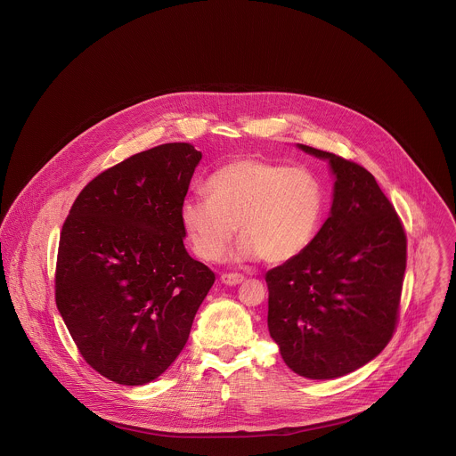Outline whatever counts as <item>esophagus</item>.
Segmentation results:
<instances>
[{"instance_id": "esophagus-1", "label": "esophagus", "mask_w": 456, "mask_h": 456, "mask_svg": "<svg viewBox=\"0 0 456 456\" xmlns=\"http://www.w3.org/2000/svg\"><path fill=\"white\" fill-rule=\"evenodd\" d=\"M220 280L225 285H238V283H241L245 280V276L238 273H224L220 276Z\"/></svg>"}]
</instances>
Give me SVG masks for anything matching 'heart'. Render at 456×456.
<instances>
[{"instance_id":"obj_1","label":"heart","mask_w":456,"mask_h":456,"mask_svg":"<svg viewBox=\"0 0 456 456\" xmlns=\"http://www.w3.org/2000/svg\"><path fill=\"white\" fill-rule=\"evenodd\" d=\"M207 195H190L180 206L186 241L202 261L222 257L236 234L238 261L283 265L315 240L326 211V190L306 167H287L261 159H238L218 167Z\"/></svg>"}]
</instances>
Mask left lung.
Segmentation results:
<instances>
[{
    "mask_svg": "<svg viewBox=\"0 0 456 456\" xmlns=\"http://www.w3.org/2000/svg\"><path fill=\"white\" fill-rule=\"evenodd\" d=\"M297 148L328 160L333 200L312 245L266 273L268 330L294 373L326 380L362 368L391 340L407 240L395 208L364 167Z\"/></svg>",
    "mask_w": 456,
    "mask_h": 456,
    "instance_id": "left-lung-1",
    "label": "left lung"
}]
</instances>
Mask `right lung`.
Wrapping results in <instances>:
<instances>
[{
    "instance_id": "add662e5",
    "label": "right lung",
    "mask_w": 456,
    "mask_h": 456,
    "mask_svg": "<svg viewBox=\"0 0 456 456\" xmlns=\"http://www.w3.org/2000/svg\"><path fill=\"white\" fill-rule=\"evenodd\" d=\"M200 159L188 142L137 153L88 183L63 224L58 310L86 363L118 384L175 363L215 281L183 245L180 206Z\"/></svg>"
}]
</instances>
